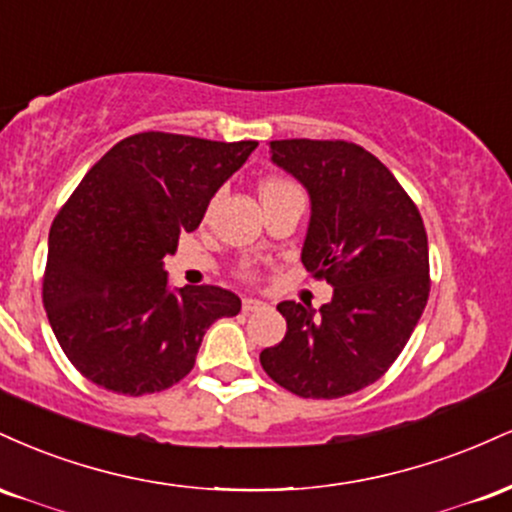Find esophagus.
<instances>
[{"instance_id": "34e87169", "label": "esophagus", "mask_w": 512, "mask_h": 512, "mask_svg": "<svg viewBox=\"0 0 512 512\" xmlns=\"http://www.w3.org/2000/svg\"><path fill=\"white\" fill-rule=\"evenodd\" d=\"M267 308V303L257 301V298H243V310L245 313H255V310H262Z\"/></svg>"}]
</instances>
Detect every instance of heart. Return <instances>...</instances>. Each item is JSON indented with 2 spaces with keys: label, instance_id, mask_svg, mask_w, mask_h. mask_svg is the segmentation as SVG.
Returning a JSON list of instances; mask_svg holds the SVG:
<instances>
[{
  "label": "heart",
  "instance_id": "obj_1",
  "mask_svg": "<svg viewBox=\"0 0 512 512\" xmlns=\"http://www.w3.org/2000/svg\"><path fill=\"white\" fill-rule=\"evenodd\" d=\"M284 190H298V187L289 180H279V178H269L260 185V195H267V192H284Z\"/></svg>",
  "mask_w": 512,
  "mask_h": 512
}]
</instances>
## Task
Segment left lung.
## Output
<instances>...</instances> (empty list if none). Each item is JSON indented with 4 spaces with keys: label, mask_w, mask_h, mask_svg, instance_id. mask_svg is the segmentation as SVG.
<instances>
[{
    "label": "left lung",
    "mask_w": 512,
    "mask_h": 512,
    "mask_svg": "<svg viewBox=\"0 0 512 512\" xmlns=\"http://www.w3.org/2000/svg\"><path fill=\"white\" fill-rule=\"evenodd\" d=\"M272 163L310 197L301 262L332 301H281L286 337L260 354L274 383L337 399L375 383L402 354L428 301V238L395 175L349 142H269Z\"/></svg>",
    "instance_id": "left-lung-1"
}]
</instances>
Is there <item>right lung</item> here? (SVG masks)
Wrapping results in <instances>:
<instances>
[{"label": "right lung", "instance_id": "obj_1", "mask_svg": "<svg viewBox=\"0 0 512 512\" xmlns=\"http://www.w3.org/2000/svg\"><path fill=\"white\" fill-rule=\"evenodd\" d=\"M255 149L142 132L79 182L52 221L43 303L91 383L132 397L166 390L195 366L209 327L240 313V298L219 286L173 289L163 260Z\"/></svg>", "mask_w": 512, "mask_h": 512}]
</instances>
